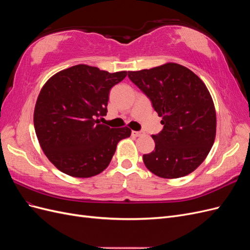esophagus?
<instances>
[{
	"mask_svg": "<svg viewBox=\"0 0 250 250\" xmlns=\"http://www.w3.org/2000/svg\"><path fill=\"white\" fill-rule=\"evenodd\" d=\"M145 133H144V131H132V135L133 137H142V135H144Z\"/></svg>",
	"mask_w": 250,
	"mask_h": 250,
	"instance_id": "34e87169",
	"label": "esophagus"
}]
</instances>
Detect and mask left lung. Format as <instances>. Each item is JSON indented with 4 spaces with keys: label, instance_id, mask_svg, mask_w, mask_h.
Here are the masks:
<instances>
[{
    "label": "left lung",
    "instance_id": "obj_1",
    "mask_svg": "<svg viewBox=\"0 0 250 250\" xmlns=\"http://www.w3.org/2000/svg\"><path fill=\"white\" fill-rule=\"evenodd\" d=\"M128 77L152 102L163 130L155 148L143 155L147 169L162 178L188 175L206 160L216 138V109L203 81L188 67L168 62Z\"/></svg>",
    "mask_w": 250,
    "mask_h": 250
}]
</instances>
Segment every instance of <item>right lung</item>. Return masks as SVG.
<instances>
[{
  "mask_svg": "<svg viewBox=\"0 0 250 250\" xmlns=\"http://www.w3.org/2000/svg\"><path fill=\"white\" fill-rule=\"evenodd\" d=\"M127 72L109 73L77 64L44 83L34 108L37 140L49 161L67 175L88 178L108 167L118 143L129 138L128 127L100 123L106 116L109 90Z\"/></svg>",
  "mask_w": 250,
  "mask_h": 250,
  "instance_id": "right-lung-1",
  "label": "right lung"
}]
</instances>
